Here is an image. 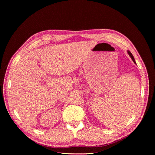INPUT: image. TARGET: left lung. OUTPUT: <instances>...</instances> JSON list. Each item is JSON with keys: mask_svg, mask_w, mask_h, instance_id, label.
<instances>
[{"mask_svg": "<svg viewBox=\"0 0 155 155\" xmlns=\"http://www.w3.org/2000/svg\"><path fill=\"white\" fill-rule=\"evenodd\" d=\"M127 53L129 54V55H130V57L131 58V59H132V60L133 61V62L136 64V62H135V60H134V57H133V54L130 53V51H127Z\"/></svg>", "mask_w": 155, "mask_h": 155, "instance_id": "left-lung-1", "label": "left lung"}]
</instances>
